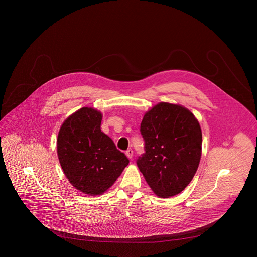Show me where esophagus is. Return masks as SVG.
I'll return each mask as SVG.
<instances>
[{
  "instance_id": "1",
  "label": "esophagus",
  "mask_w": 257,
  "mask_h": 257,
  "mask_svg": "<svg viewBox=\"0 0 257 257\" xmlns=\"http://www.w3.org/2000/svg\"><path fill=\"white\" fill-rule=\"evenodd\" d=\"M125 155H126V157H127L128 159H132L133 156H134V151H133L132 149H127V150L125 151Z\"/></svg>"
}]
</instances>
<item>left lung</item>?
<instances>
[{
  "label": "left lung",
  "mask_w": 257,
  "mask_h": 257,
  "mask_svg": "<svg viewBox=\"0 0 257 257\" xmlns=\"http://www.w3.org/2000/svg\"><path fill=\"white\" fill-rule=\"evenodd\" d=\"M140 133L145 153L136 163L150 188L162 198L183 191L201 159L202 133L197 119L182 105L160 102L144 115Z\"/></svg>",
  "instance_id": "obj_1"
}]
</instances>
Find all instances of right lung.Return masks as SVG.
<instances>
[{
	"label": "right lung",
	"mask_w": 257,
	"mask_h": 257,
	"mask_svg": "<svg viewBox=\"0 0 257 257\" xmlns=\"http://www.w3.org/2000/svg\"><path fill=\"white\" fill-rule=\"evenodd\" d=\"M102 114L83 107L62 124L57 153L69 183L89 195L102 194L128 164L125 155L100 130Z\"/></svg>",
	"instance_id": "add662e5"
}]
</instances>
